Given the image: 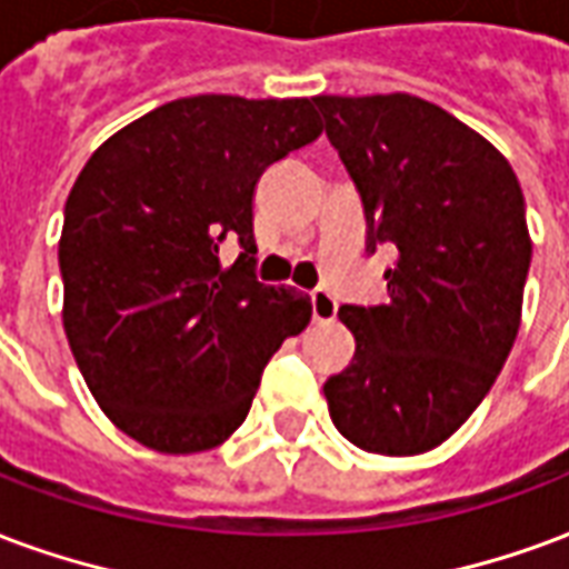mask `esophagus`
Segmentation results:
<instances>
[{
    "mask_svg": "<svg viewBox=\"0 0 569 569\" xmlns=\"http://www.w3.org/2000/svg\"><path fill=\"white\" fill-rule=\"evenodd\" d=\"M310 307H313V322H335V317H338V301L326 289L310 292Z\"/></svg>",
    "mask_w": 569,
    "mask_h": 569,
    "instance_id": "34e87169",
    "label": "esophagus"
}]
</instances>
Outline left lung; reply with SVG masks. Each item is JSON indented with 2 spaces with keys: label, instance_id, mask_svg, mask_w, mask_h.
I'll use <instances>...</instances> for the list:
<instances>
[{
  "label": "left lung",
  "instance_id": "obj_1",
  "mask_svg": "<svg viewBox=\"0 0 569 569\" xmlns=\"http://www.w3.org/2000/svg\"><path fill=\"white\" fill-rule=\"evenodd\" d=\"M356 183L368 256L391 247L386 305L340 307L356 356L328 377L340 435L377 456L452 437L498 380L521 322L531 234L516 171L419 96H317Z\"/></svg>",
  "mask_w": 569,
  "mask_h": 569
}]
</instances>
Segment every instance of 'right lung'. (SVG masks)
<instances>
[{"label": "right lung", "instance_id": "obj_1", "mask_svg": "<svg viewBox=\"0 0 569 569\" xmlns=\"http://www.w3.org/2000/svg\"><path fill=\"white\" fill-rule=\"evenodd\" d=\"M322 134L313 99L189 96L111 134L66 201L62 326L104 416L168 456L229 440L310 298L256 280L262 171ZM238 240L226 269L219 250Z\"/></svg>", "mask_w": 569, "mask_h": 569}]
</instances>
